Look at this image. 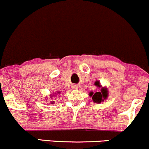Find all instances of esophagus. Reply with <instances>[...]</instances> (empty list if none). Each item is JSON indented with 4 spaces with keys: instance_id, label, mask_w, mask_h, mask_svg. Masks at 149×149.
Here are the masks:
<instances>
[{
    "instance_id": "esophagus-1",
    "label": "esophagus",
    "mask_w": 149,
    "mask_h": 149,
    "mask_svg": "<svg viewBox=\"0 0 149 149\" xmlns=\"http://www.w3.org/2000/svg\"><path fill=\"white\" fill-rule=\"evenodd\" d=\"M73 88H74V89H77V86H74V87H73Z\"/></svg>"
}]
</instances>
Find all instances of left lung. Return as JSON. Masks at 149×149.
<instances>
[{
    "label": "left lung",
    "mask_w": 149,
    "mask_h": 149,
    "mask_svg": "<svg viewBox=\"0 0 149 149\" xmlns=\"http://www.w3.org/2000/svg\"><path fill=\"white\" fill-rule=\"evenodd\" d=\"M95 85L96 86L98 87L99 88H102V85H100V83L99 81H96L95 83ZM108 90L107 88H102L101 89L100 92H97L95 93H94L93 92H90L89 93L90 97H92V100L95 103H99L100 104L102 102H104V100L108 97Z\"/></svg>",
    "instance_id": "left-lung-1"
}]
</instances>
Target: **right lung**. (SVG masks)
<instances>
[{
  "label": "right lung",
  "mask_w": 149,
  "mask_h": 149,
  "mask_svg": "<svg viewBox=\"0 0 149 149\" xmlns=\"http://www.w3.org/2000/svg\"><path fill=\"white\" fill-rule=\"evenodd\" d=\"M58 93H59V92H58ZM52 104H53V102H52Z\"/></svg>",
  "instance_id": "obj_1"
}]
</instances>
